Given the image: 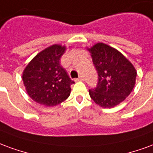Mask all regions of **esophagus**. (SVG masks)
<instances>
[{
	"mask_svg": "<svg viewBox=\"0 0 153 153\" xmlns=\"http://www.w3.org/2000/svg\"><path fill=\"white\" fill-rule=\"evenodd\" d=\"M75 81H84V78L82 77V76H79V77H78L77 79H76Z\"/></svg>",
	"mask_w": 153,
	"mask_h": 153,
	"instance_id": "1",
	"label": "esophagus"
}]
</instances>
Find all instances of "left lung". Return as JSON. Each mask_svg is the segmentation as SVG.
Wrapping results in <instances>:
<instances>
[{
    "mask_svg": "<svg viewBox=\"0 0 153 153\" xmlns=\"http://www.w3.org/2000/svg\"><path fill=\"white\" fill-rule=\"evenodd\" d=\"M87 50L99 75L96 88L89 90L90 98L104 108L120 104L134 87L136 69L120 51L108 45L99 42Z\"/></svg>",
    "mask_w": 153,
    "mask_h": 153,
    "instance_id": "left-lung-1",
    "label": "left lung"
}]
</instances>
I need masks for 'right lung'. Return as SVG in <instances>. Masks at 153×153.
<instances>
[{
    "instance_id": "1",
    "label": "right lung",
    "mask_w": 153,
    "mask_h": 153,
    "mask_svg": "<svg viewBox=\"0 0 153 153\" xmlns=\"http://www.w3.org/2000/svg\"><path fill=\"white\" fill-rule=\"evenodd\" d=\"M66 46L52 45L36 55L23 72V85L33 101L45 107H53L66 100L74 83L60 65Z\"/></svg>"
}]
</instances>
